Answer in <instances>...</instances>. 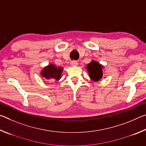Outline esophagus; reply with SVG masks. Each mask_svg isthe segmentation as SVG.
<instances>
[{
	"label": "esophagus",
	"instance_id": "obj_1",
	"mask_svg": "<svg viewBox=\"0 0 146 146\" xmlns=\"http://www.w3.org/2000/svg\"><path fill=\"white\" fill-rule=\"evenodd\" d=\"M71 65L73 66H76L78 65L77 62H76V60H73V61H71Z\"/></svg>",
	"mask_w": 146,
	"mask_h": 146
}]
</instances>
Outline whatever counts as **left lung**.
Returning a JSON list of instances; mask_svg holds the SVG:
<instances>
[{
    "instance_id": "1",
    "label": "left lung",
    "mask_w": 146,
    "mask_h": 146,
    "mask_svg": "<svg viewBox=\"0 0 146 146\" xmlns=\"http://www.w3.org/2000/svg\"><path fill=\"white\" fill-rule=\"evenodd\" d=\"M102 66L98 64L97 62L92 61L87 66L90 76L92 80L98 81L102 77Z\"/></svg>"
}]
</instances>
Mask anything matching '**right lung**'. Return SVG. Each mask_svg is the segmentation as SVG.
I'll use <instances>...</instances> for the list:
<instances>
[{
    "label": "right lung",
    "mask_w": 146,
    "mask_h": 146,
    "mask_svg": "<svg viewBox=\"0 0 146 146\" xmlns=\"http://www.w3.org/2000/svg\"><path fill=\"white\" fill-rule=\"evenodd\" d=\"M63 70L62 67L56 68L53 64H50L47 67L44 68L42 71L41 75L47 80H58L61 78V73Z\"/></svg>",
    "instance_id": "right-lung-1"
}]
</instances>
